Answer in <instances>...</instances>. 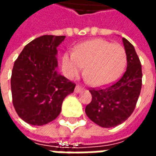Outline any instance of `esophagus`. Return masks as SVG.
Wrapping results in <instances>:
<instances>
[{
    "label": "esophagus",
    "mask_w": 156,
    "mask_h": 156,
    "mask_svg": "<svg viewBox=\"0 0 156 156\" xmlns=\"http://www.w3.org/2000/svg\"><path fill=\"white\" fill-rule=\"evenodd\" d=\"M75 93H80V92L83 91V88L79 86V85H77L76 87H75V89H74Z\"/></svg>",
    "instance_id": "obj_1"
}]
</instances>
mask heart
<instances>
[{
  "label": "heart",
  "instance_id": "1",
  "mask_svg": "<svg viewBox=\"0 0 156 156\" xmlns=\"http://www.w3.org/2000/svg\"><path fill=\"white\" fill-rule=\"evenodd\" d=\"M125 64L124 48L104 39L83 42L74 51L65 52L62 59V68L67 78H76L86 65L87 79L96 87L114 83L123 73Z\"/></svg>",
  "mask_w": 156,
  "mask_h": 156
}]
</instances>
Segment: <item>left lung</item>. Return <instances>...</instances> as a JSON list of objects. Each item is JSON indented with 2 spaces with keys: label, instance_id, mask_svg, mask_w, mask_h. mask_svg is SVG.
<instances>
[{
  "label": "left lung",
  "instance_id": "1",
  "mask_svg": "<svg viewBox=\"0 0 156 156\" xmlns=\"http://www.w3.org/2000/svg\"><path fill=\"white\" fill-rule=\"evenodd\" d=\"M127 56V68L114 84L104 88H91L92 101L85 112L94 123L104 128L115 127L134 110L142 86V69L134 46L123 37Z\"/></svg>",
  "mask_w": 156,
  "mask_h": 156
}]
</instances>
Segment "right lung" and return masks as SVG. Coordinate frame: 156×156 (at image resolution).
<instances>
[{
	"label": "right lung",
	"mask_w": 156,
	"mask_h": 156,
	"mask_svg": "<svg viewBox=\"0 0 156 156\" xmlns=\"http://www.w3.org/2000/svg\"><path fill=\"white\" fill-rule=\"evenodd\" d=\"M65 37H39L26 45L14 62L12 103L19 117L27 124L41 126L54 120L63 99L74 91V83L57 72V48Z\"/></svg>",
	"instance_id": "obj_1"
}]
</instances>
